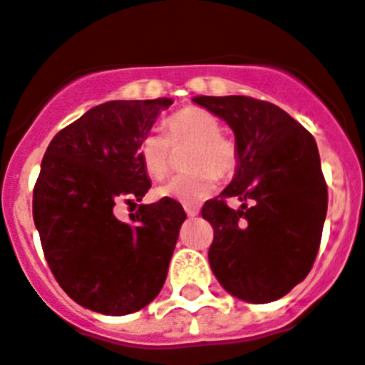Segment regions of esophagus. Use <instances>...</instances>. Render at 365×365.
<instances>
[{"label":"esophagus","mask_w":365,"mask_h":365,"mask_svg":"<svg viewBox=\"0 0 365 365\" xmlns=\"http://www.w3.org/2000/svg\"><path fill=\"white\" fill-rule=\"evenodd\" d=\"M185 213H187V217H197L198 215V210L197 207H191V206H185Z\"/></svg>","instance_id":"34e87169"}]
</instances>
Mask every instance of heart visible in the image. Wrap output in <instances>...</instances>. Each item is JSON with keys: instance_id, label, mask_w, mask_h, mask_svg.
I'll return each mask as SVG.
<instances>
[{"instance_id": "heart-1", "label": "heart", "mask_w": 365, "mask_h": 365, "mask_svg": "<svg viewBox=\"0 0 365 365\" xmlns=\"http://www.w3.org/2000/svg\"><path fill=\"white\" fill-rule=\"evenodd\" d=\"M167 137L159 131H148L139 145L140 163L146 174L155 180L163 178L170 167V145H187L189 173L170 178L155 189L161 198H173L182 204H198L213 195L217 176L226 180L234 176L240 155L232 139L220 133V122L213 113L202 107H183L165 122Z\"/></svg>"}]
</instances>
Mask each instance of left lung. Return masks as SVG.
Segmentation results:
<instances>
[{
	"instance_id": "8db88e82",
	"label": "left lung",
	"mask_w": 365,
	"mask_h": 365,
	"mask_svg": "<svg viewBox=\"0 0 365 365\" xmlns=\"http://www.w3.org/2000/svg\"><path fill=\"white\" fill-rule=\"evenodd\" d=\"M232 128L234 180L202 207L213 226L207 258L230 295L265 304L306 278L323 234L329 192L310 131L274 103L249 96H195ZM244 204L232 210L225 200Z\"/></svg>"
}]
</instances>
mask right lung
Returning <instances> with one entry per match:
<instances>
[{
	"label": "right lung",
	"instance_id": "obj_1",
	"mask_svg": "<svg viewBox=\"0 0 365 365\" xmlns=\"http://www.w3.org/2000/svg\"><path fill=\"white\" fill-rule=\"evenodd\" d=\"M173 103L113 100L88 109L51 139L33 191V220L46 262L64 293L87 310L128 315L161 292L185 220L182 204H140L130 222L118 202H139L152 187L139 145Z\"/></svg>",
	"mask_w": 365,
	"mask_h": 365
}]
</instances>
